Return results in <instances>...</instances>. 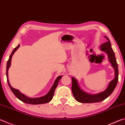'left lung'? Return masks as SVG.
I'll return each instance as SVG.
<instances>
[{
	"instance_id": "obj_1",
	"label": "left lung",
	"mask_w": 125,
	"mask_h": 125,
	"mask_svg": "<svg viewBox=\"0 0 125 125\" xmlns=\"http://www.w3.org/2000/svg\"><path fill=\"white\" fill-rule=\"evenodd\" d=\"M104 37L107 39V41L100 46V50L107 53L109 62L111 63L112 66L114 67L115 70V78L110 82L108 86L105 91L99 94L92 95L89 94L82 90L78 85L77 79L72 77V90L74 97L78 102L82 103H94L102 101L110 95L117 85L118 78L117 63L116 62L115 53L111 48L110 41L108 37L106 36Z\"/></svg>"
}]
</instances>
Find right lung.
<instances>
[{
    "label": "right lung",
    "instance_id": "add662e5",
    "mask_svg": "<svg viewBox=\"0 0 125 125\" xmlns=\"http://www.w3.org/2000/svg\"><path fill=\"white\" fill-rule=\"evenodd\" d=\"M19 47H20V45H19L16 47L14 48V50L12 51L11 54H10L9 60H8V62H7V72H6V74H7V82H8V85H9V87L10 88V89H11L12 92L13 93V94L15 95L16 98H18L20 100L22 101V102H24L25 103L29 104L36 105V104H46V103L50 102V101L53 98L55 89H56L57 86L59 81H60V79L62 77V75L58 76V77L57 78V79L55 80L54 83H53V84L52 88H51V89L49 91V92H48L47 94L46 95L43 96L42 97H40V98H28V97L25 96V95L22 94L21 93H20L19 90L16 89H14L12 88L11 86V85H10L9 81V79H8V69H9V67H10V65H11V61L12 55L14 54L15 52L18 49V48Z\"/></svg>",
    "mask_w": 125,
    "mask_h": 125
}]
</instances>
